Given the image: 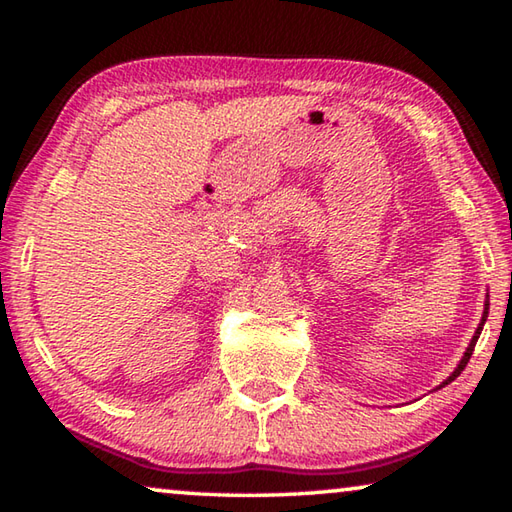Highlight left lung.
I'll use <instances>...</instances> for the list:
<instances>
[{
	"instance_id": "1",
	"label": "left lung",
	"mask_w": 512,
	"mask_h": 512,
	"mask_svg": "<svg viewBox=\"0 0 512 512\" xmlns=\"http://www.w3.org/2000/svg\"><path fill=\"white\" fill-rule=\"evenodd\" d=\"M488 309H490V298L485 296V305H483V316H481V323H479V327H476V332H474V336H472V341H470V345H467V350H465V354H463V359L458 361V366L454 368V372L452 375H449L443 384H440L438 388H445L447 384H452V381L461 375V372L465 370V366H467V361H470V357H472V352H474V345H476V341H479V336H481V329H483V325H485V320H488Z\"/></svg>"
}]
</instances>
